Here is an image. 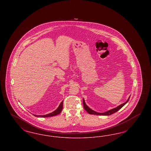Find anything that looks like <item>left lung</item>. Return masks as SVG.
<instances>
[{"label":"left lung","mask_w":151,"mask_h":151,"mask_svg":"<svg viewBox=\"0 0 151 151\" xmlns=\"http://www.w3.org/2000/svg\"><path fill=\"white\" fill-rule=\"evenodd\" d=\"M129 98H130V96H129V99L127 100V101L126 102H125L124 103H123V104H122L121 105H120L118 106V107L114 108V109H111V110H108L107 111H106V112H105V113H97V112L94 111L93 110H92V109H91L89 108V107L86 105V104L85 101L84 100V99H83V106H84V109L86 110V111H87L89 114H90L99 115H111V114H113V113H114L116 112V111H118L119 109H121L129 101Z\"/></svg>","instance_id":"1"}]
</instances>
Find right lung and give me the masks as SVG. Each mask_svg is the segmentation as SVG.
<instances>
[{
  "label": "right lung",
  "mask_w": 151,
  "mask_h": 151,
  "mask_svg": "<svg viewBox=\"0 0 151 151\" xmlns=\"http://www.w3.org/2000/svg\"><path fill=\"white\" fill-rule=\"evenodd\" d=\"M63 101L60 103V104L59 105V107L58 108L57 110H55L54 111L51 113L50 114H46V115H34L35 116L37 117H42V118H45V117H50V116H55V115H58L59 114H60L62 110V109H63Z\"/></svg>",
  "instance_id": "add662e5"
}]
</instances>
